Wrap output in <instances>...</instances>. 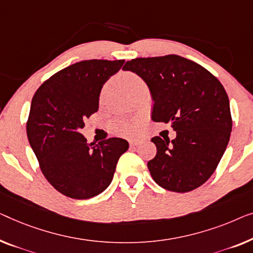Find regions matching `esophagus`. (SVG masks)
<instances>
[{"instance_id":"obj_1","label":"esophagus","mask_w":253,"mask_h":253,"mask_svg":"<svg viewBox=\"0 0 253 253\" xmlns=\"http://www.w3.org/2000/svg\"><path fill=\"white\" fill-rule=\"evenodd\" d=\"M130 146H138L139 144H140V140H138V139H133V140H130L129 141Z\"/></svg>"}]
</instances>
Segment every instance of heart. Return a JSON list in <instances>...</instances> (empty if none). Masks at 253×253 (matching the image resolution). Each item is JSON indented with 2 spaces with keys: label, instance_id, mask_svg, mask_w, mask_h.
I'll return each instance as SVG.
<instances>
[{
  "label": "heart",
  "instance_id": "1",
  "mask_svg": "<svg viewBox=\"0 0 253 253\" xmlns=\"http://www.w3.org/2000/svg\"><path fill=\"white\" fill-rule=\"evenodd\" d=\"M121 82H122L123 86L129 91L132 90L133 87H135L139 84L144 83L140 76H138L137 74H134L132 72H126L121 75ZM106 92H107V85L104 86V89L101 91V97L105 96ZM138 120H133V121H122V120H118L114 122V129L116 130V132H119L121 134H126V135H130L135 133V131L138 129Z\"/></svg>",
  "mask_w": 253,
  "mask_h": 253
}]
</instances>
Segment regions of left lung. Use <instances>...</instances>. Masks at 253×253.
<instances>
[{"instance_id":"left-lung-1","label":"left lung","mask_w":253,"mask_h":253,"mask_svg":"<svg viewBox=\"0 0 253 253\" xmlns=\"http://www.w3.org/2000/svg\"><path fill=\"white\" fill-rule=\"evenodd\" d=\"M123 69L147 83L154 122L170 123L177 132L171 141L152 138L157 152L147 167L154 181L177 193L200 187L217 169L232 131L222 84L208 69L177 54L135 58Z\"/></svg>"}]
</instances>
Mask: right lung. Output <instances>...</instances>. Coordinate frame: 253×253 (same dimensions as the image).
I'll return each mask as SVG.
<instances>
[{
  "label": "right lung",
  "instance_id": "right-lung-1",
  "mask_svg": "<svg viewBox=\"0 0 253 253\" xmlns=\"http://www.w3.org/2000/svg\"><path fill=\"white\" fill-rule=\"evenodd\" d=\"M123 64L104 59L73 64L41 84L32 99L28 141L46 180L71 199L86 200L104 192L129 148L121 138L87 144L80 133L84 121L98 111L104 83Z\"/></svg>",
  "mask_w": 253,
  "mask_h": 253
}]
</instances>
